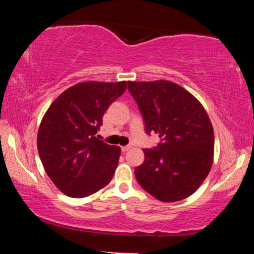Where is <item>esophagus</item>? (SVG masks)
Wrapping results in <instances>:
<instances>
[{"label": "esophagus", "mask_w": 254, "mask_h": 254, "mask_svg": "<svg viewBox=\"0 0 254 254\" xmlns=\"http://www.w3.org/2000/svg\"><path fill=\"white\" fill-rule=\"evenodd\" d=\"M130 145H124V147H122V151H123V153H125V151H127L130 149Z\"/></svg>", "instance_id": "esophagus-1"}]
</instances>
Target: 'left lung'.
Segmentation results:
<instances>
[{"label":"left lung","mask_w":254,"mask_h":254,"mask_svg":"<svg viewBox=\"0 0 254 254\" xmlns=\"http://www.w3.org/2000/svg\"><path fill=\"white\" fill-rule=\"evenodd\" d=\"M127 89L148 135L161 138L153 149H143L144 162L135 168L137 182L161 202L191 196L210 172L214 156V130L202 104L171 81H129Z\"/></svg>","instance_id":"obj_1"}]
</instances>
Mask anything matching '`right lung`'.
Segmentation results:
<instances>
[{
    "label": "right lung",
    "instance_id": "obj_1",
    "mask_svg": "<svg viewBox=\"0 0 254 254\" xmlns=\"http://www.w3.org/2000/svg\"><path fill=\"white\" fill-rule=\"evenodd\" d=\"M127 82L88 81L75 84L54 101L38 130V153L52 183L64 194L83 198L111 182L121 148L97 138L105 111Z\"/></svg>",
    "mask_w": 254,
    "mask_h": 254
}]
</instances>
